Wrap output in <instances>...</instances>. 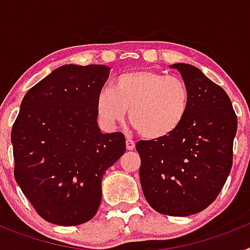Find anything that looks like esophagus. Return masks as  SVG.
Segmentation results:
<instances>
[{
	"instance_id": "34e87169",
	"label": "esophagus",
	"mask_w": 250,
	"mask_h": 250,
	"mask_svg": "<svg viewBox=\"0 0 250 250\" xmlns=\"http://www.w3.org/2000/svg\"><path fill=\"white\" fill-rule=\"evenodd\" d=\"M134 147H135V143L131 140L130 138L126 139V149L127 150H134Z\"/></svg>"
}]
</instances>
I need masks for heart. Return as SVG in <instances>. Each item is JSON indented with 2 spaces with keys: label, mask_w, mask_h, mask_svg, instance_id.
Wrapping results in <instances>:
<instances>
[{
  "label": "heart",
  "mask_w": 250,
  "mask_h": 250,
  "mask_svg": "<svg viewBox=\"0 0 250 250\" xmlns=\"http://www.w3.org/2000/svg\"><path fill=\"white\" fill-rule=\"evenodd\" d=\"M189 107V89L179 77L141 68L124 72L104 86L96 96L99 119L106 129H114L129 119L144 138L155 140L173 134Z\"/></svg>",
  "instance_id": "obj_1"
}]
</instances>
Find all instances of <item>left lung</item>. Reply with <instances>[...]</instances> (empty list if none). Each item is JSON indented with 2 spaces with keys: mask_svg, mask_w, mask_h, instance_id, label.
<instances>
[{
  "mask_svg": "<svg viewBox=\"0 0 250 250\" xmlns=\"http://www.w3.org/2000/svg\"><path fill=\"white\" fill-rule=\"evenodd\" d=\"M189 89V107L169 136L140 140V183L160 214L188 216L215 200L233 164L238 120L227 92L189 63H174Z\"/></svg>",
  "mask_w": 250,
  "mask_h": 250,
  "instance_id": "obj_1",
  "label": "left lung"
}]
</instances>
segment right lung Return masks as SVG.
Instances as JSON below:
<instances>
[{"label":"right lung","instance_id":"add662e5","mask_svg":"<svg viewBox=\"0 0 250 250\" xmlns=\"http://www.w3.org/2000/svg\"><path fill=\"white\" fill-rule=\"evenodd\" d=\"M105 65L60 66L22 99L11 131L15 179L52 224L89 222L101 203L105 171L125 152L123 132L103 134L96 96Z\"/></svg>","mask_w":250,"mask_h":250}]
</instances>
